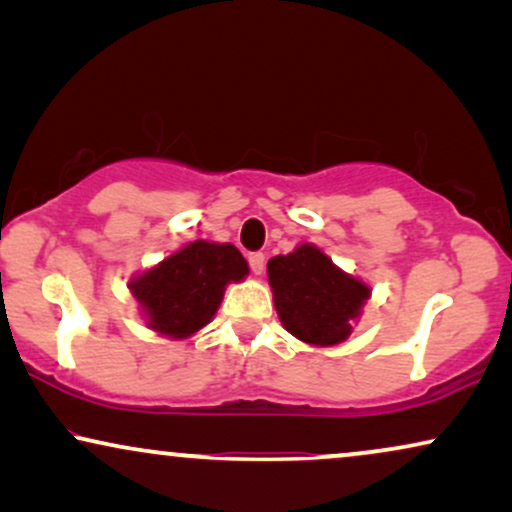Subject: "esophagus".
I'll use <instances>...</instances> for the list:
<instances>
[{"label": "esophagus", "instance_id": "1", "mask_svg": "<svg viewBox=\"0 0 512 512\" xmlns=\"http://www.w3.org/2000/svg\"><path fill=\"white\" fill-rule=\"evenodd\" d=\"M248 264H250L252 274H255V276L264 274V255H262V252H250Z\"/></svg>", "mask_w": 512, "mask_h": 512}]
</instances>
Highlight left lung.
Masks as SVG:
<instances>
[{
    "label": "left lung",
    "instance_id": "1",
    "mask_svg": "<svg viewBox=\"0 0 512 512\" xmlns=\"http://www.w3.org/2000/svg\"><path fill=\"white\" fill-rule=\"evenodd\" d=\"M267 276L283 327L311 346L342 344L372 295L370 285L346 274L311 243L271 257Z\"/></svg>",
    "mask_w": 512,
    "mask_h": 512
}]
</instances>
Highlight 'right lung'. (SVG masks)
<instances>
[{
  "label": "right lung",
  "instance_id": "obj_1",
  "mask_svg": "<svg viewBox=\"0 0 512 512\" xmlns=\"http://www.w3.org/2000/svg\"><path fill=\"white\" fill-rule=\"evenodd\" d=\"M250 274L248 262L231 243L192 241L131 278L149 330L187 339L206 327L220 309L224 288Z\"/></svg>",
  "mask_w": 512,
  "mask_h": 512
}]
</instances>
